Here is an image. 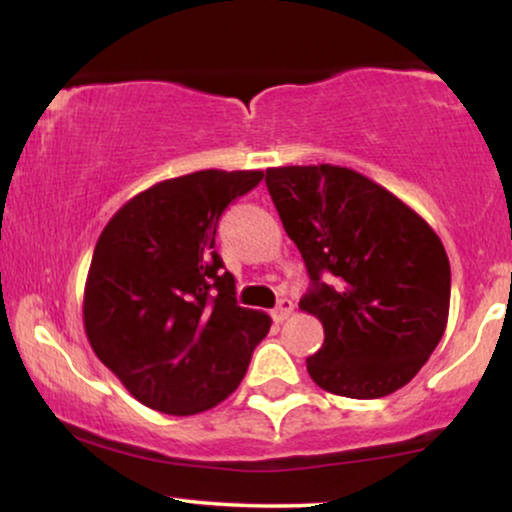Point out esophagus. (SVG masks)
<instances>
[{
    "mask_svg": "<svg viewBox=\"0 0 512 512\" xmlns=\"http://www.w3.org/2000/svg\"><path fill=\"white\" fill-rule=\"evenodd\" d=\"M291 312H293V303H291L289 298H282L277 303L275 310H272V319H275L277 324H282V321H286V319L291 317Z\"/></svg>",
    "mask_w": 512,
    "mask_h": 512,
    "instance_id": "obj_1",
    "label": "esophagus"
}]
</instances>
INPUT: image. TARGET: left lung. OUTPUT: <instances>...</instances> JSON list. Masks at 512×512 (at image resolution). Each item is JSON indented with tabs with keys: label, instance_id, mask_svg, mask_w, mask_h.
Segmentation results:
<instances>
[{
	"label": "left lung",
	"instance_id": "1",
	"mask_svg": "<svg viewBox=\"0 0 512 512\" xmlns=\"http://www.w3.org/2000/svg\"><path fill=\"white\" fill-rule=\"evenodd\" d=\"M265 184L312 279L298 307L324 326L307 373L347 398L405 387L450 314V261L436 230L349 167H268Z\"/></svg>",
	"mask_w": 512,
	"mask_h": 512
}]
</instances>
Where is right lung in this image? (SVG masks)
I'll return each mask as SVG.
<instances>
[{"instance_id": "obj_1", "label": "right lung", "mask_w": 512, "mask_h": 512, "mask_svg": "<svg viewBox=\"0 0 512 512\" xmlns=\"http://www.w3.org/2000/svg\"><path fill=\"white\" fill-rule=\"evenodd\" d=\"M261 170H200L130 198L104 226L83 291L90 347L125 389L165 415H198L233 394L270 331L235 300L216 223Z\"/></svg>"}]
</instances>
